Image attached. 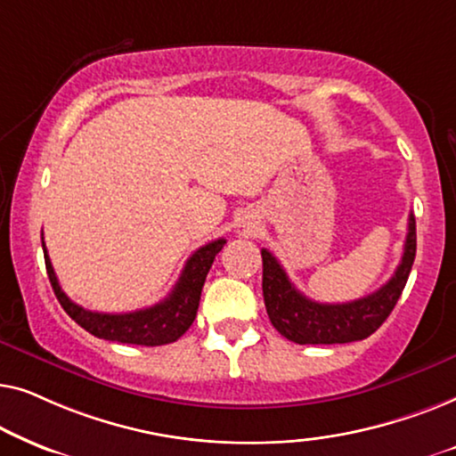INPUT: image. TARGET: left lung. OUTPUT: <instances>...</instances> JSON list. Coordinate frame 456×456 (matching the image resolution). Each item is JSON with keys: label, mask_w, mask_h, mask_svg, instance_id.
<instances>
[{"label": "left lung", "mask_w": 456, "mask_h": 456, "mask_svg": "<svg viewBox=\"0 0 456 456\" xmlns=\"http://www.w3.org/2000/svg\"><path fill=\"white\" fill-rule=\"evenodd\" d=\"M415 217L409 216V232L395 276L371 295L351 303H317L295 289L280 261L261 248L264 261V301L272 326L297 345H345L371 336L392 314L407 284L415 261Z\"/></svg>", "instance_id": "obj_1"}]
</instances>
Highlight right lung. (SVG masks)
Wrapping results in <instances>:
<instances>
[{
  "instance_id": "obj_1",
  "label": "right lung",
  "mask_w": 456,
  "mask_h": 456,
  "mask_svg": "<svg viewBox=\"0 0 456 456\" xmlns=\"http://www.w3.org/2000/svg\"><path fill=\"white\" fill-rule=\"evenodd\" d=\"M224 245H226V240L217 239L197 248L189 261H186L176 286H174L164 301L153 305V307L130 311V314H97V311H89L70 301L66 292L61 290L58 276H55L45 242H43V255H45L47 276L53 286L55 297H58L66 314L80 328H85L86 332L103 340L124 342V345L159 346L178 340L191 328V323L195 322L205 278H208L209 267Z\"/></svg>"
}]
</instances>
